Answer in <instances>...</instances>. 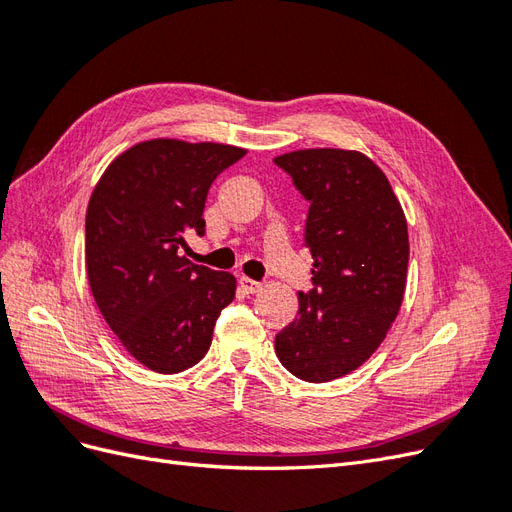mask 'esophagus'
Wrapping results in <instances>:
<instances>
[{"mask_svg": "<svg viewBox=\"0 0 512 512\" xmlns=\"http://www.w3.org/2000/svg\"><path fill=\"white\" fill-rule=\"evenodd\" d=\"M239 284H241V288H243L247 294H254V292H258V290L262 288V284H260V282L250 280V277H245V275H241V277H239Z\"/></svg>", "mask_w": 512, "mask_h": 512, "instance_id": "obj_1", "label": "esophagus"}]
</instances>
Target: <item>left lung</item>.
Wrapping results in <instances>:
<instances>
[{"label":"left lung","mask_w":512,"mask_h":512,"mask_svg":"<svg viewBox=\"0 0 512 512\" xmlns=\"http://www.w3.org/2000/svg\"><path fill=\"white\" fill-rule=\"evenodd\" d=\"M309 203L303 241L312 290L275 335L280 363L305 382L361 367L404 301L408 224L382 170L359 151L301 149L273 160Z\"/></svg>","instance_id":"left-lung-1"}]
</instances>
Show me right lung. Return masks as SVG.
I'll use <instances>...</instances> for the list:
<instances>
[{
  "instance_id": "add662e5",
  "label": "right lung",
  "mask_w": 512,
  "mask_h": 512,
  "mask_svg": "<svg viewBox=\"0 0 512 512\" xmlns=\"http://www.w3.org/2000/svg\"><path fill=\"white\" fill-rule=\"evenodd\" d=\"M243 156L218 143L145 141L106 168L89 198L85 262L96 305L123 348L158 374L203 359L235 299V277L194 265L181 247L205 235L211 183Z\"/></svg>"
}]
</instances>
